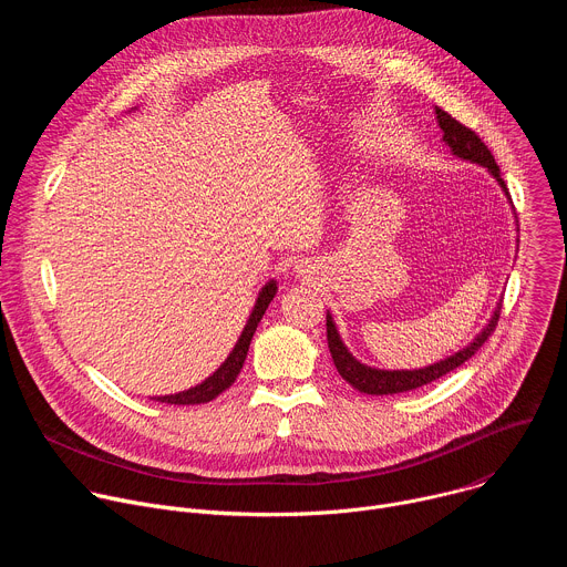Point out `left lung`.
<instances>
[{"instance_id": "1", "label": "left lung", "mask_w": 567, "mask_h": 567, "mask_svg": "<svg viewBox=\"0 0 567 567\" xmlns=\"http://www.w3.org/2000/svg\"><path fill=\"white\" fill-rule=\"evenodd\" d=\"M435 114H437L435 116L437 125L442 130V141L451 150V154H455L457 158L471 161V164H477L482 168H487L489 175L498 182V186L507 195V199H512L509 190H507V186H505V182L501 177V168L496 164L492 150L482 143V138L473 130H468L462 123H457L444 110L435 107ZM501 302L496 305L492 318L487 320V326L482 328V332L475 334V339L468 346H464L455 354H451V357H446V359H442L437 363H431L426 368H417V370H379V368H370V365L361 363L346 348V343H343V339H341V334L337 330V322H334L330 311H328V348H330V354H332V361H334L339 374L352 388H357L359 392H365V394H396V392L415 390V388H422V385H426L431 381H437L440 377H444L451 370L460 368L464 361H468L482 348V343L492 337V332L498 326Z\"/></svg>"}]
</instances>
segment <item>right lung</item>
<instances>
[{
  "label": "right lung",
  "instance_id": "obj_1",
  "mask_svg": "<svg viewBox=\"0 0 567 567\" xmlns=\"http://www.w3.org/2000/svg\"><path fill=\"white\" fill-rule=\"evenodd\" d=\"M278 291V282L276 280H269L262 291L258 293L256 298V305H254V311L247 320L245 330H241L235 348L230 350V354L226 357V361L208 377L204 379L202 383L184 390V392H175V394H164V396H154V401H161V403H175V406H195V403H206V401H213L217 394H221L226 388L233 385V381L237 379L241 365H245V359H247V352H249V346H251V339L256 334V328L258 322L262 320L269 302L274 300Z\"/></svg>",
  "mask_w": 567,
  "mask_h": 567
}]
</instances>
